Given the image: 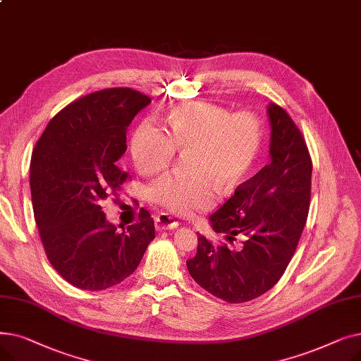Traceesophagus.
Listing matches in <instances>:
<instances>
[{
	"mask_svg": "<svg viewBox=\"0 0 361 361\" xmlns=\"http://www.w3.org/2000/svg\"><path fill=\"white\" fill-rule=\"evenodd\" d=\"M157 230H174L178 226V221L168 214H159L155 216Z\"/></svg>",
	"mask_w": 361,
	"mask_h": 361,
	"instance_id": "1",
	"label": "esophagus"
}]
</instances>
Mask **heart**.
<instances>
[{"mask_svg": "<svg viewBox=\"0 0 361 361\" xmlns=\"http://www.w3.org/2000/svg\"><path fill=\"white\" fill-rule=\"evenodd\" d=\"M165 130L140 124L131 137L133 162L142 174H155L185 155V173L168 174L147 188L150 202L165 211L190 215L214 206L218 187L231 193L252 174L262 146V126L252 112L230 114L211 102H188L169 112Z\"/></svg>", "mask_w": 361, "mask_h": 361, "instance_id": "heart-1", "label": "heart"}]
</instances>
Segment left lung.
<instances>
[{"label":"left lung","mask_w":361,"mask_h":361,"mask_svg":"<svg viewBox=\"0 0 361 361\" xmlns=\"http://www.w3.org/2000/svg\"><path fill=\"white\" fill-rule=\"evenodd\" d=\"M271 162L244 181L209 216L215 233L237 250L197 235V253L187 269L199 286L226 302L250 301L269 291L286 272L305 228L312 187V158L287 111L269 104Z\"/></svg>","instance_id":"left-lung-1"}]
</instances>
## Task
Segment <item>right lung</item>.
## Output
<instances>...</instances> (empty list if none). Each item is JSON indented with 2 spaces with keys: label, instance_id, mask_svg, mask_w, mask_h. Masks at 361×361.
<instances>
[{
  "label": "right lung",
  "instance_id": "right-lung-1",
  "mask_svg": "<svg viewBox=\"0 0 361 361\" xmlns=\"http://www.w3.org/2000/svg\"><path fill=\"white\" fill-rule=\"evenodd\" d=\"M149 104L130 87L89 93L56 114L35 146L30 193L37 231L54 269L80 290L117 286L155 238L146 209L118 230L101 207L128 178L117 161L127 149V127Z\"/></svg>",
  "mask_w": 361,
  "mask_h": 361
}]
</instances>
